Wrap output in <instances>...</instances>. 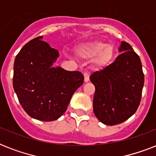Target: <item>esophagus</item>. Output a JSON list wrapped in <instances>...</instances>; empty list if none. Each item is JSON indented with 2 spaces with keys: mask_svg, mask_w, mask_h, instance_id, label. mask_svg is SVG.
Wrapping results in <instances>:
<instances>
[{
  "mask_svg": "<svg viewBox=\"0 0 156 156\" xmlns=\"http://www.w3.org/2000/svg\"><path fill=\"white\" fill-rule=\"evenodd\" d=\"M90 74L88 73H84V82L85 83H87L89 82V79H90Z\"/></svg>",
  "mask_w": 156,
  "mask_h": 156,
  "instance_id": "esophagus-1",
  "label": "esophagus"
}]
</instances>
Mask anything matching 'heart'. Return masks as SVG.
I'll list each match as a JSON object with an SVG mask.
<instances>
[{
	"label": "heart",
	"instance_id": "1",
	"mask_svg": "<svg viewBox=\"0 0 156 156\" xmlns=\"http://www.w3.org/2000/svg\"><path fill=\"white\" fill-rule=\"evenodd\" d=\"M78 55L81 58H94V66L102 68L108 66L113 59L114 48L112 46L101 41H93L83 44L78 48Z\"/></svg>",
	"mask_w": 156,
	"mask_h": 156
}]
</instances>
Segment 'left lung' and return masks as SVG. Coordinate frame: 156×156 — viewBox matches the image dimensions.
I'll list each match as a JSON object with an SVG mask.
<instances>
[{
	"mask_svg": "<svg viewBox=\"0 0 156 156\" xmlns=\"http://www.w3.org/2000/svg\"><path fill=\"white\" fill-rule=\"evenodd\" d=\"M121 53L111 65L90 76L95 87L93 110L102 123H122L137 111L142 97L144 74L139 56L128 43L122 41Z\"/></svg>",
	"mask_w": 156,
	"mask_h": 156,
	"instance_id": "left-lung-1",
	"label": "left lung"
}]
</instances>
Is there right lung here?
Returning a JSON list of instances; mask_svg holds the SVG:
<instances>
[{
	"mask_svg": "<svg viewBox=\"0 0 156 156\" xmlns=\"http://www.w3.org/2000/svg\"><path fill=\"white\" fill-rule=\"evenodd\" d=\"M39 36L26 44L13 64V87L19 103L34 119L52 121L67 109L75 90L83 85L79 71H67L52 65L58 51Z\"/></svg>",
	"mask_w": 156,
	"mask_h": 156,
	"instance_id": "1",
	"label": "right lung"
}]
</instances>
